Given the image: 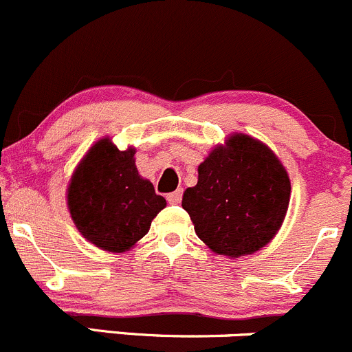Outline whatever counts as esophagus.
Returning a JSON list of instances; mask_svg holds the SVG:
<instances>
[{
    "label": "esophagus",
    "mask_w": 352,
    "mask_h": 352,
    "mask_svg": "<svg viewBox=\"0 0 352 352\" xmlns=\"http://www.w3.org/2000/svg\"><path fill=\"white\" fill-rule=\"evenodd\" d=\"M166 198H168V201L171 203V205H177V203H181V198H183V190L173 191V193H169Z\"/></svg>",
    "instance_id": "obj_1"
}]
</instances>
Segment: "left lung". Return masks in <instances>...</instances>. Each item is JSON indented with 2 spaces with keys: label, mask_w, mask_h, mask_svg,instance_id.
Wrapping results in <instances>:
<instances>
[{
  "label": "left lung",
  "mask_w": 352,
  "mask_h": 352,
  "mask_svg": "<svg viewBox=\"0 0 352 352\" xmlns=\"http://www.w3.org/2000/svg\"><path fill=\"white\" fill-rule=\"evenodd\" d=\"M289 177L273 151L235 133L198 166L197 186L183 195L198 237L217 254H252L280 230Z\"/></svg>",
  "instance_id": "obj_1"
}]
</instances>
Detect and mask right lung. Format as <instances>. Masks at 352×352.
<instances>
[{"instance_id":"right-lung-1","label":"right lung","mask_w":352,"mask_h":352,"mask_svg":"<svg viewBox=\"0 0 352 352\" xmlns=\"http://www.w3.org/2000/svg\"><path fill=\"white\" fill-rule=\"evenodd\" d=\"M135 151H118L108 139L89 149L67 188V205L78 230L96 248L123 252L151 229L166 206L151 181L142 179Z\"/></svg>"}]
</instances>
